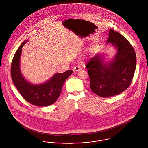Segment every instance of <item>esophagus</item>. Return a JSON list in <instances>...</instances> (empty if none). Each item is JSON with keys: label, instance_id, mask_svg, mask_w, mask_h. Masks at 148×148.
Segmentation results:
<instances>
[{"label": "esophagus", "instance_id": "obj_1", "mask_svg": "<svg viewBox=\"0 0 148 148\" xmlns=\"http://www.w3.org/2000/svg\"><path fill=\"white\" fill-rule=\"evenodd\" d=\"M81 70V68L79 66H75L73 68V71H78Z\"/></svg>", "mask_w": 148, "mask_h": 148}]
</instances>
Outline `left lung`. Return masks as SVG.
Listing matches in <instances>:
<instances>
[{
	"instance_id": "left-lung-1",
	"label": "left lung",
	"mask_w": 148,
	"mask_h": 148,
	"mask_svg": "<svg viewBox=\"0 0 148 148\" xmlns=\"http://www.w3.org/2000/svg\"><path fill=\"white\" fill-rule=\"evenodd\" d=\"M106 43L114 45L118 52L113 61L102 62L97 54L86 63L93 92L102 97L118 95L130 86L136 66V56L132 46L122 35L110 29Z\"/></svg>"
}]
</instances>
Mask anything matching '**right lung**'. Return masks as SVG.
I'll list each match as a JSON object with an SVG mask.
<instances>
[{
    "label": "right lung",
    "mask_w": 148,
    "mask_h": 148,
    "mask_svg": "<svg viewBox=\"0 0 148 148\" xmlns=\"http://www.w3.org/2000/svg\"><path fill=\"white\" fill-rule=\"evenodd\" d=\"M27 41L23 42L16 52L11 63L12 79L17 90L27 102L39 106H46L57 101L62 91L64 82L72 74L68 70L62 73H57L46 83L34 85L25 79L20 70V58L22 48Z\"/></svg>",
    "instance_id": "add662e5"
}]
</instances>
